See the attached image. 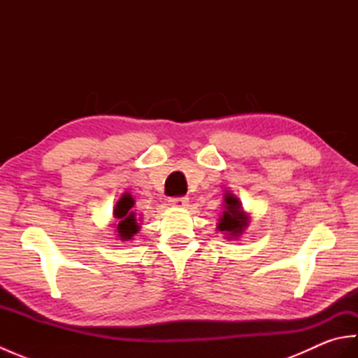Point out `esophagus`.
<instances>
[{"label": "esophagus", "mask_w": 358, "mask_h": 358, "mask_svg": "<svg viewBox=\"0 0 358 358\" xmlns=\"http://www.w3.org/2000/svg\"><path fill=\"white\" fill-rule=\"evenodd\" d=\"M189 203V199L187 196H172V199H169V204L172 208H185L187 206Z\"/></svg>", "instance_id": "34e87169"}]
</instances>
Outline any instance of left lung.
<instances>
[{
	"label": "left lung",
	"mask_w": 358,
	"mask_h": 358,
	"mask_svg": "<svg viewBox=\"0 0 358 358\" xmlns=\"http://www.w3.org/2000/svg\"><path fill=\"white\" fill-rule=\"evenodd\" d=\"M223 215L218 218L217 229L227 240H238L250 223V214L245 210L240 199L231 192L224 194Z\"/></svg>",
	"instance_id": "1"
}]
</instances>
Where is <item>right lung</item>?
<instances>
[{"label": "right lung", "instance_id": "right-lung-1", "mask_svg": "<svg viewBox=\"0 0 358 358\" xmlns=\"http://www.w3.org/2000/svg\"><path fill=\"white\" fill-rule=\"evenodd\" d=\"M135 204V200L129 192H124L121 195V199L117 201L115 208H113V222L112 227L115 231L117 240L129 241L134 240V235L138 234L140 231V222L141 218L136 217L135 212L132 210Z\"/></svg>", "mask_w": 358, "mask_h": 358}]
</instances>
